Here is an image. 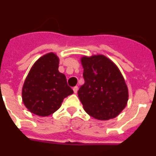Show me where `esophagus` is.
Returning <instances> with one entry per match:
<instances>
[{
  "instance_id": "1",
  "label": "esophagus",
  "mask_w": 156,
  "mask_h": 156,
  "mask_svg": "<svg viewBox=\"0 0 156 156\" xmlns=\"http://www.w3.org/2000/svg\"><path fill=\"white\" fill-rule=\"evenodd\" d=\"M73 90H74V94H76V93L78 92V86H74V88H73Z\"/></svg>"
}]
</instances>
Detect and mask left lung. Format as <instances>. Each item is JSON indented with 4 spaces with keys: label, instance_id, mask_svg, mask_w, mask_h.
Listing matches in <instances>:
<instances>
[{
    "label": "left lung",
    "instance_id": "obj_1",
    "mask_svg": "<svg viewBox=\"0 0 156 156\" xmlns=\"http://www.w3.org/2000/svg\"><path fill=\"white\" fill-rule=\"evenodd\" d=\"M82 63L85 83L78 94L85 111L98 120L116 117L125 108L129 98L119 69L104 55L83 57Z\"/></svg>",
    "mask_w": 156,
    "mask_h": 156
}]
</instances>
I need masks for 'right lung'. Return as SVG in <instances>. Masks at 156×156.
<instances>
[{
	"instance_id": "1",
	"label": "right lung",
	"mask_w": 156,
	"mask_h": 156,
	"mask_svg": "<svg viewBox=\"0 0 156 156\" xmlns=\"http://www.w3.org/2000/svg\"><path fill=\"white\" fill-rule=\"evenodd\" d=\"M58 62L55 54H47L36 61L26 78L22 98L34 114H52L59 108L64 98L74 93L67 85L66 76L58 71Z\"/></svg>"
}]
</instances>
